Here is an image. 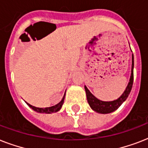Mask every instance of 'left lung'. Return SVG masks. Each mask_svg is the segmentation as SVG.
I'll return each instance as SVG.
<instances>
[{
  "mask_svg": "<svg viewBox=\"0 0 148 148\" xmlns=\"http://www.w3.org/2000/svg\"><path fill=\"white\" fill-rule=\"evenodd\" d=\"M134 82V55L132 54V67H131V75L130 81H129L128 84L127 86L126 90H124L123 95L121 96L118 99L115 100L113 101H100L97 97H95L89 91L87 87H84L85 88L86 95H87V99H88V103L93 110L97 113H101V114H108V113H111L114 111L119 108L120 106L121 105L123 102H124L128 95H130L131 88L133 86Z\"/></svg>",
  "mask_w": 148,
  "mask_h": 148,
  "instance_id": "left-lung-1",
  "label": "left lung"
}]
</instances>
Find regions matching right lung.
Here are the masks:
<instances>
[{"mask_svg":"<svg viewBox=\"0 0 148 148\" xmlns=\"http://www.w3.org/2000/svg\"><path fill=\"white\" fill-rule=\"evenodd\" d=\"M64 97H65V94L63 97V99L61 100L60 103H58V104H56L54 106H52V107H50V108H36V107H34V106L31 105V104H28V106L30 108H31L34 110H35L38 113H45V114H51V113L57 112L58 110H60L61 107H62L63 103H64Z\"/></svg>","mask_w":148,"mask_h":148,"instance_id":"1","label":"right lung"}]
</instances>
